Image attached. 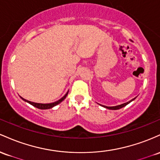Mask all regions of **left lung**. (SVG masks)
Returning <instances> with one entry per match:
<instances>
[{"instance_id": "left-lung-1", "label": "left lung", "mask_w": 160, "mask_h": 160, "mask_svg": "<svg viewBox=\"0 0 160 160\" xmlns=\"http://www.w3.org/2000/svg\"><path fill=\"white\" fill-rule=\"evenodd\" d=\"M136 98H137V97H136ZM136 98H133V99L131 100L130 101L127 102V103H122V104H120V105H118V106H115V107H107V106H102V105H101V106H102V107H105V108H107V109H112V110H116V109H119L122 108V107H125V106H126V105H128V104L130 103L131 102L133 101V100H134V99H135Z\"/></svg>"}]
</instances>
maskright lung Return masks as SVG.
Masks as SVG:
<instances>
[{
	"label": "right lung",
	"instance_id": "add662e5",
	"mask_svg": "<svg viewBox=\"0 0 160 160\" xmlns=\"http://www.w3.org/2000/svg\"><path fill=\"white\" fill-rule=\"evenodd\" d=\"M69 92V91H68ZM68 92L66 93V94L64 95L63 97H62L61 99H60L59 100H57L56 102H53V103H34V102H32V101H29V100H27L26 99H24V98H22V97H20L22 99L24 100V101L27 102V103H30L31 105L33 106V107H36L38 109H51V108H53V107H55V106H57V104L60 103L65 98H66V96H67L68 94Z\"/></svg>",
	"mask_w": 160,
	"mask_h": 160
}]
</instances>
